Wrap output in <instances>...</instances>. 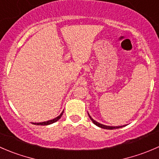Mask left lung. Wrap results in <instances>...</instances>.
I'll return each instance as SVG.
<instances>
[{
    "instance_id": "8db88e82",
    "label": "left lung",
    "mask_w": 159,
    "mask_h": 159,
    "mask_svg": "<svg viewBox=\"0 0 159 159\" xmlns=\"http://www.w3.org/2000/svg\"><path fill=\"white\" fill-rule=\"evenodd\" d=\"M88 115H89V118H90V120H92L93 122V124L94 125H97V126H98V127H100V128H103V129H107V130H113V129H117V128H122V127H125V125H124V126H117V127H112V126H107V125H101V124H100V123H98V122H97L96 121V120H94L92 118V117H90V116H89V114H88Z\"/></svg>"
}]
</instances>
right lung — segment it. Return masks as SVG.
<instances>
[{"label":"right lung","instance_id":"right-lung-1","mask_svg":"<svg viewBox=\"0 0 159 159\" xmlns=\"http://www.w3.org/2000/svg\"><path fill=\"white\" fill-rule=\"evenodd\" d=\"M62 114H63V111H62V113H61V114L59 116H58L57 117H56V118L52 119V120H48V121H45V122H41V123H32L33 125H51V124L52 123H55V122H56L57 120H59V119H60V117H62Z\"/></svg>","mask_w":159,"mask_h":159}]
</instances>
